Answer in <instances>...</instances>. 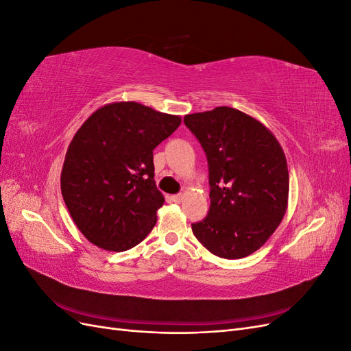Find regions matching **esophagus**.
Instances as JSON below:
<instances>
[{
	"mask_svg": "<svg viewBox=\"0 0 351 351\" xmlns=\"http://www.w3.org/2000/svg\"><path fill=\"white\" fill-rule=\"evenodd\" d=\"M173 200H174V202H177V204H180V202L183 200V195H182V193L174 195V196H173Z\"/></svg>",
	"mask_w": 351,
	"mask_h": 351,
	"instance_id": "esophagus-1",
	"label": "esophagus"
}]
</instances>
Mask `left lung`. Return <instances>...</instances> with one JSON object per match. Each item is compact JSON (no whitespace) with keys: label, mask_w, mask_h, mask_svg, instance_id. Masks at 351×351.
Masks as SVG:
<instances>
[{"label":"left lung","mask_w":351,"mask_h":351,"mask_svg":"<svg viewBox=\"0 0 351 351\" xmlns=\"http://www.w3.org/2000/svg\"><path fill=\"white\" fill-rule=\"evenodd\" d=\"M204 147L209 171L208 215L193 234L224 259L256 252L277 230L289 200V169L275 136L253 117L230 107L184 115Z\"/></svg>","instance_id":"obj_1"}]
</instances>
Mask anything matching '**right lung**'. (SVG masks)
<instances>
[{
    "label": "right lung",
    "instance_id": "obj_1",
    "mask_svg": "<svg viewBox=\"0 0 351 351\" xmlns=\"http://www.w3.org/2000/svg\"><path fill=\"white\" fill-rule=\"evenodd\" d=\"M182 123L137 102H115L82 124L66 154L61 193L74 224L111 252L139 244L164 196L154 180V149Z\"/></svg>",
    "mask_w": 351,
    "mask_h": 351
}]
</instances>
